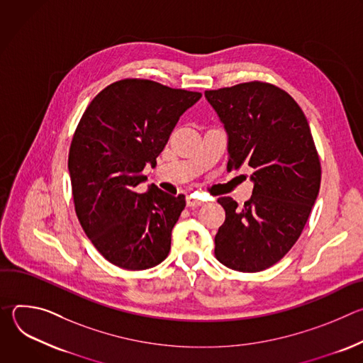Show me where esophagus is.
Here are the masks:
<instances>
[{
	"label": "esophagus",
	"mask_w": 363,
	"mask_h": 363,
	"mask_svg": "<svg viewBox=\"0 0 363 363\" xmlns=\"http://www.w3.org/2000/svg\"><path fill=\"white\" fill-rule=\"evenodd\" d=\"M203 202L201 201V199H198V198H194L192 195H188L186 196V205L188 206H199V205H202Z\"/></svg>",
	"instance_id": "obj_1"
}]
</instances>
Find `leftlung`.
<instances>
[{
	"label": "left lung",
	"instance_id": "obj_1",
	"mask_svg": "<svg viewBox=\"0 0 363 363\" xmlns=\"http://www.w3.org/2000/svg\"><path fill=\"white\" fill-rule=\"evenodd\" d=\"M228 135L227 169L251 168L252 195L242 206L218 202L225 221L216 257L228 269L257 273L274 266L298 240L320 188V160L296 100L266 82L205 90Z\"/></svg>",
	"mask_w": 363,
	"mask_h": 363
}]
</instances>
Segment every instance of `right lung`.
<instances>
[{"label": "right lung", "instance_id": "1", "mask_svg": "<svg viewBox=\"0 0 363 363\" xmlns=\"http://www.w3.org/2000/svg\"><path fill=\"white\" fill-rule=\"evenodd\" d=\"M201 93L146 79L103 89L84 111L72 139L69 172L77 218L96 250L125 270L162 263L185 195L157 185L136 192L143 168L157 165L181 115Z\"/></svg>", "mask_w": 363, "mask_h": 363}]
</instances>
